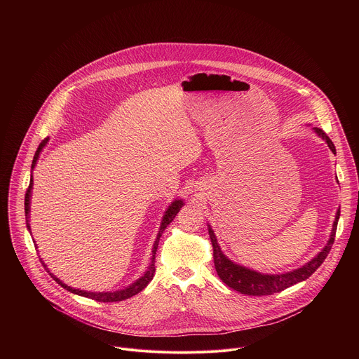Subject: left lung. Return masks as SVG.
Wrapping results in <instances>:
<instances>
[{
    "instance_id": "1",
    "label": "left lung",
    "mask_w": 359,
    "mask_h": 359,
    "mask_svg": "<svg viewBox=\"0 0 359 359\" xmlns=\"http://www.w3.org/2000/svg\"><path fill=\"white\" fill-rule=\"evenodd\" d=\"M313 130L327 142V144L332 150V153L337 151L332 140L327 136V133L323 129L313 128ZM339 213H341V210L338 209L337 215H335V222L332 224L331 236H330V240L325 244V247L316 255L313 260H310L305 266H302L299 269H295L292 271L283 273V274H263V273L254 271L251 269H247V267H243L240 264L233 263L227 257V255L222 251V248L217 243L216 234H215V231L212 230V227L209 224L208 227H209V236H210L212 245H213V259H215V267H216L217 276L230 288H233V290H236L241 294L257 295V297L271 295L274 292L284 291L285 288L306 280L311 274L316 273V270L324 263V260L327 259V255L330 254V250H331V247L334 244V240H335Z\"/></svg>"
}]
</instances>
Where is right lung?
I'll list each match as a JSON object with an SVG mask.
<instances>
[{
    "instance_id": "right-lung-1",
    "label": "right lung",
    "mask_w": 359,
    "mask_h": 359,
    "mask_svg": "<svg viewBox=\"0 0 359 359\" xmlns=\"http://www.w3.org/2000/svg\"><path fill=\"white\" fill-rule=\"evenodd\" d=\"M48 137L43 139L41 142V144L38 146L35 155H34V161H32V165H31V172L34 170L36 162H38V158H39V153L42 151V149L45 147V144L48 143ZM32 173H31V180H29V187L27 190V194H25V216H27V227L28 230L31 231V227H29V203H31V190H32ZM184 206V201L182 198H176L175 201H172L170 206L168 208V210L165 212L163 215V219H162V223H161V227H159V233L156 236V240L155 243H153V248H151V257H150V263H149V267L147 270L144 271V274L137 278L135 283H132L130 285L122 288V290H116V291H108V292H92V291H85V290H79V288H74L71 285H67L65 283H62L60 278H57L53 273L49 271V269L45 266L43 262H41L45 267V270L49 273V276L53 277L61 287H64L65 290H68L69 292H74L76 295H82V297H86V298H90V299H95V301H100V302H116V301H123V299H128L133 295H136L137 292H140L142 290L146 288V285L151 281L153 276H155V254L158 251V245H159V238L162 237V233L165 231V229L172 223V220L176 217V215L180 212V209Z\"/></svg>"
}]
</instances>
